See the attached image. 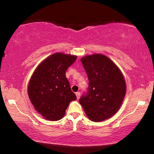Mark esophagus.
<instances>
[{"label":"esophagus","mask_w":154,"mask_h":154,"mask_svg":"<svg viewBox=\"0 0 154 154\" xmlns=\"http://www.w3.org/2000/svg\"><path fill=\"white\" fill-rule=\"evenodd\" d=\"M75 94H76V96H77V99H79V98H80V96H81V94H80V92H77L75 93Z\"/></svg>","instance_id":"1"}]
</instances>
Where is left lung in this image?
I'll use <instances>...</instances> for the list:
<instances>
[{
	"instance_id": "obj_1",
	"label": "left lung",
	"mask_w": 154,
	"mask_h": 154,
	"mask_svg": "<svg viewBox=\"0 0 154 154\" xmlns=\"http://www.w3.org/2000/svg\"><path fill=\"white\" fill-rule=\"evenodd\" d=\"M81 61L89 85L79 102L90 120H105L117 113L123 102L126 92L124 77L116 64L103 54L86 56Z\"/></svg>"
}]
</instances>
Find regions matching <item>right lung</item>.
Here are the masks:
<instances>
[{"label":"right lung","instance_id":"obj_1","mask_svg":"<svg viewBox=\"0 0 154 154\" xmlns=\"http://www.w3.org/2000/svg\"><path fill=\"white\" fill-rule=\"evenodd\" d=\"M77 56L56 53L36 67L28 87V94L34 107L44 118L56 121L63 118L71 101L77 99L66 77L68 68Z\"/></svg>","mask_w":154,"mask_h":154}]
</instances>
